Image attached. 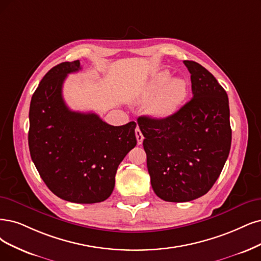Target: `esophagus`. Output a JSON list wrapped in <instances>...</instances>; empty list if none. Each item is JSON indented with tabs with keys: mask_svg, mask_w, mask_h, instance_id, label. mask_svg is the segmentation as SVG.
Returning a JSON list of instances; mask_svg holds the SVG:
<instances>
[{
	"mask_svg": "<svg viewBox=\"0 0 261 261\" xmlns=\"http://www.w3.org/2000/svg\"><path fill=\"white\" fill-rule=\"evenodd\" d=\"M136 137H137V140H138V144H139V145H141V144L143 143L144 137H143L142 131L140 130V128H137V129H136Z\"/></svg>",
	"mask_w": 261,
	"mask_h": 261,
	"instance_id": "1",
	"label": "esophagus"
}]
</instances>
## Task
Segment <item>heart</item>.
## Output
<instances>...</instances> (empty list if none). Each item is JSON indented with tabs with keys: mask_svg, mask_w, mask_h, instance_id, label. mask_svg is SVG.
Here are the masks:
<instances>
[{
	"mask_svg": "<svg viewBox=\"0 0 261 261\" xmlns=\"http://www.w3.org/2000/svg\"><path fill=\"white\" fill-rule=\"evenodd\" d=\"M187 84L181 79H172L169 71H161L153 75L143 99L148 100L156 95L149 106V112L156 117H167L172 115L184 102L187 95Z\"/></svg>",
	"mask_w": 261,
	"mask_h": 261,
	"instance_id": "1",
	"label": "heart"
}]
</instances>
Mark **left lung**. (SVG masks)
Instances as JSON below:
<instances>
[{
	"mask_svg": "<svg viewBox=\"0 0 261 261\" xmlns=\"http://www.w3.org/2000/svg\"><path fill=\"white\" fill-rule=\"evenodd\" d=\"M192 99L162 119L141 116L143 146L155 194L168 202H188L213 187L229 156L228 95L205 67L185 60Z\"/></svg>",
	"mask_w": 261,
	"mask_h": 261,
	"instance_id": "1",
	"label": "left lung"
}]
</instances>
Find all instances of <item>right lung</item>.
<instances>
[{
    "label": "right lung",
    "mask_w": 261,
    "mask_h": 261,
    "mask_svg": "<svg viewBox=\"0 0 261 261\" xmlns=\"http://www.w3.org/2000/svg\"><path fill=\"white\" fill-rule=\"evenodd\" d=\"M81 69L80 60L62 62L43 77L31 99L28 141L46 186L65 201L91 204L112 195L119 163L137 145V123L114 127L67 108L63 83Z\"/></svg>",
    "instance_id": "obj_1"
}]
</instances>
